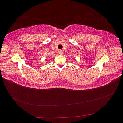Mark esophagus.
<instances>
[{
	"label": "esophagus",
	"mask_w": 123,
	"mask_h": 123,
	"mask_svg": "<svg viewBox=\"0 0 123 123\" xmlns=\"http://www.w3.org/2000/svg\"><path fill=\"white\" fill-rule=\"evenodd\" d=\"M58 53L59 54H62V50H59L58 51Z\"/></svg>",
	"instance_id": "34e87169"
}]
</instances>
